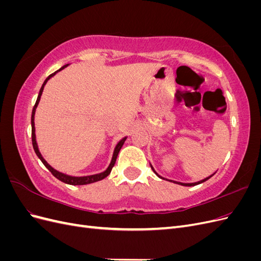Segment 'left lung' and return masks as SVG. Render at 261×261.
Segmentation results:
<instances>
[{
    "instance_id": "8db88e82",
    "label": "left lung",
    "mask_w": 261,
    "mask_h": 261,
    "mask_svg": "<svg viewBox=\"0 0 261 261\" xmlns=\"http://www.w3.org/2000/svg\"><path fill=\"white\" fill-rule=\"evenodd\" d=\"M150 167H151V169H152V171L155 173V174L158 175V176H159L160 178H162V179H165L164 177H162V176H160L159 174H158V173L154 171V169L152 168V165L151 164H150ZM216 174V173H213V174L212 175H210L209 177H207V178H204V179H202V180H199V181H196V183H179V181H174V180H170V179H167V180H170V181H173V183H176V184H179V185H183V186H195V185H198V184H201V183H203V181H206L207 179H209L211 176H213V175H215Z\"/></svg>"
}]
</instances>
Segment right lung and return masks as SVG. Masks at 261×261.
I'll return each instance as SVG.
<instances>
[{
	"instance_id": "add662e5",
	"label": "right lung",
	"mask_w": 261,
	"mask_h": 261,
	"mask_svg": "<svg viewBox=\"0 0 261 261\" xmlns=\"http://www.w3.org/2000/svg\"><path fill=\"white\" fill-rule=\"evenodd\" d=\"M66 66H67V65H64L63 67H61L59 70H57V72H54L53 74H51L50 76H48V78H46V80L44 81L42 87L40 88V91H39L38 98H37V101H36V105H35V107H34V109H33V113H31V139H33V146H34V150H35L36 154L38 155L39 159L41 160V162L44 164V167L52 173L53 176H55L58 179H60L61 181H63V183H66V184H69V185H86V184H91V183H94V181H98V180L103 179L105 177H107V176L110 174V173H111V170H112V168L114 167V164H115L117 154H118V152H120V150H121L122 146L124 145L125 140H126V137H124L123 139H121L120 141H118V144L116 145V147H115V149H114V152H113V155H112L111 163L109 164L108 169H107L105 172L99 173V174L88 175V176H70V175H66V174H64V173H61V172L57 171L55 169H53V168L51 167V165L43 159V156L41 155L40 151H39L37 141H36V134H35V113H36V109H37V107H38V105H39V101H40V98H41V94H42L44 86H45L46 82H48L51 77H53L55 74H57L58 72H60V70H62L63 68H65Z\"/></svg>"
}]
</instances>
